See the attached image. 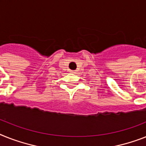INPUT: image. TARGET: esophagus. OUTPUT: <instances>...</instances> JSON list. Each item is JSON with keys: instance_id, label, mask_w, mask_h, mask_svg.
Wrapping results in <instances>:
<instances>
[{"instance_id": "34e87169", "label": "esophagus", "mask_w": 146, "mask_h": 146, "mask_svg": "<svg viewBox=\"0 0 146 146\" xmlns=\"http://www.w3.org/2000/svg\"><path fill=\"white\" fill-rule=\"evenodd\" d=\"M71 72H74V71H72H72H71Z\"/></svg>"}]
</instances>
